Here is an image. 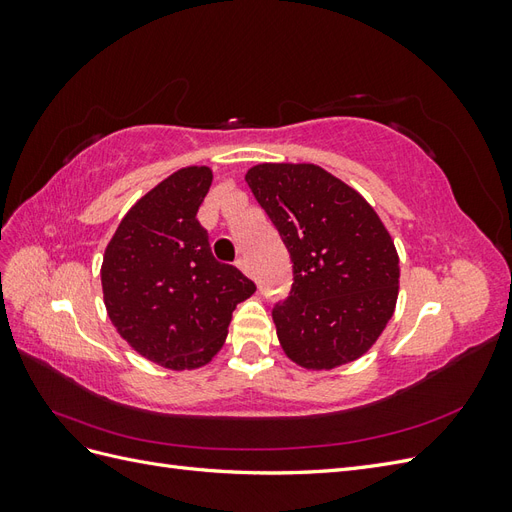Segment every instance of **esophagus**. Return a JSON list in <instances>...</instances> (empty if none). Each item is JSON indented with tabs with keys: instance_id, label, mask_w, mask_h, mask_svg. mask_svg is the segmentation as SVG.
<instances>
[{
	"instance_id": "obj_1",
	"label": "esophagus",
	"mask_w": 512,
	"mask_h": 512,
	"mask_svg": "<svg viewBox=\"0 0 512 512\" xmlns=\"http://www.w3.org/2000/svg\"><path fill=\"white\" fill-rule=\"evenodd\" d=\"M237 267H239L245 275H252V267H250V262H247V258H239V260H237Z\"/></svg>"
}]
</instances>
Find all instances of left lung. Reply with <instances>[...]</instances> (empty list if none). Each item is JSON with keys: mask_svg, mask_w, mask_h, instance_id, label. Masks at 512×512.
I'll list each match as a JSON object with an SVG mask.
<instances>
[{"mask_svg": "<svg viewBox=\"0 0 512 512\" xmlns=\"http://www.w3.org/2000/svg\"><path fill=\"white\" fill-rule=\"evenodd\" d=\"M245 181L292 260V290L273 309L282 350L312 371L361 359L399 294V256L378 213L316 164H256Z\"/></svg>", "mask_w": 512, "mask_h": 512, "instance_id": "left-lung-1", "label": "left lung"}]
</instances>
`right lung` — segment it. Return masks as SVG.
Listing matches in <instances>:
<instances>
[{
  "label": "right lung",
  "mask_w": 512,
  "mask_h": 512,
  "mask_svg": "<svg viewBox=\"0 0 512 512\" xmlns=\"http://www.w3.org/2000/svg\"><path fill=\"white\" fill-rule=\"evenodd\" d=\"M209 166H185L138 198L102 258L106 314L147 361L185 371L207 365L226 342L232 309L256 292L252 280L213 258L198 207Z\"/></svg>",
  "instance_id": "1"
}]
</instances>
